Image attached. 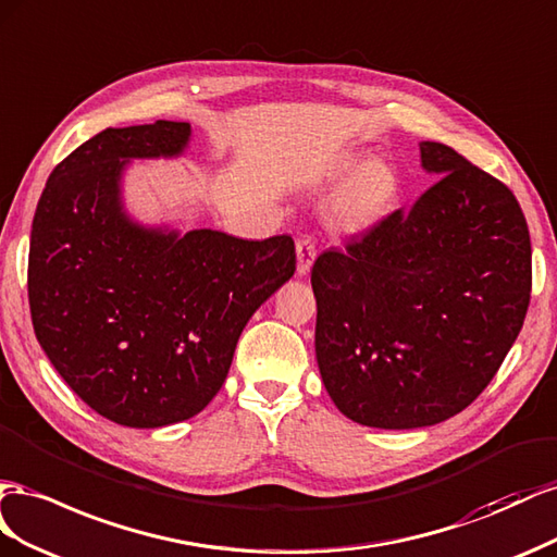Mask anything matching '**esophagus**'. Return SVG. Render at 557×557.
Segmentation results:
<instances>
[{
  "label": "esophagus",
  "instance_id": "1",
  "mask_svg": "<svg viewBox=\"0 0 557 557\" xmlns=\"http://www.w3.org/2000/svg\"><path fill=\"white\" fill-rule=\"evenodd\" d=\"M314 257H317V247L312 243V237H300L296 243V273L308 275L314 263Z\"/></svg>",
  "mask_w": 557,
  "mask_h": 557
}]
</instances>
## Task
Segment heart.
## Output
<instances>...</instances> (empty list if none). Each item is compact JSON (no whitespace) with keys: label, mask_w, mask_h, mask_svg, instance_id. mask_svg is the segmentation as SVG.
I'll use <instances>...</instances> for the list:
<instances>
[{"label":"heart","mask_w":557,"mask_h":557,"mask_svg":"<svg viewBox=\"0 0 557 557\" xmlns=\"http://www.w3.org/2000/svg\"><path fill=\"white\" fill-rule=\"evenodd\" d=\"M322 180L326 184H345L331 202L333 224L343 231H363L385 219L399 200L401 180L385 161H367L357 151H343L326 165Z\"/></svg>","instance_id":"obj_1"}]
</instances>
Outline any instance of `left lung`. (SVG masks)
Here are the masks:
<instances>
[{
	"label": "left lung",
	"instance_id": "left-lung-1",
	"mask_svg": "<svg viewBox=\"0 0 557 557\" xmlns=\"http://www.w3.org/2000/svg\"><path fill=\"white\" fill-rule=\"evenodd\" d=\"M420 158L436 184L312 265L322 383L363 426L418 429L462 412L530 306L532 245L516 196L441 141H420Z\"/></svg>",
	"mask_w": 557,
	"mask_h": 557
}]
</instances>
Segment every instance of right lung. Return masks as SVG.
Here are the masks:
<instances>
[{"label":"right lung","instance_id":"add662e5","mask_svg":"<svg viewBox=\"0 0 557 557\" xmlns=\"http://www.w3.org/2000/svg\"><path fill=\"white\" fill-rule=\"evenodd\" d=\"M190 125L107 128L46 182L29 235L32 324L62 380L102 418L156 429L224 385L249 317L296 270L289 235L145 226L123 208L135 158H177Z\"/></svg>","mask_w":557,"mask_h":557}]
</instances>
